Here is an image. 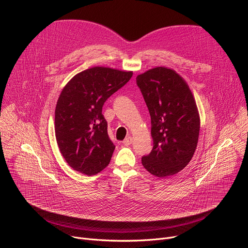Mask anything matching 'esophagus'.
Instances as JSON below:
<instances>
[{"mask_svg": "<svg viewBox=\"0 0 248 248\" xmlns=\"http://www.w3.org/2000/svg\"><path fill=\"white\" fill-rule=\"evenodd\" d=\"M132 141H133V140H132L131 137H127V138H125V139L124 140L123 143H124V145H130V144L132 143Z\"/></svg>", "mask_w": 248, "mask_h": 248, "instance_id": "esophagus-1", "label": "esophagus"}]
</instances>
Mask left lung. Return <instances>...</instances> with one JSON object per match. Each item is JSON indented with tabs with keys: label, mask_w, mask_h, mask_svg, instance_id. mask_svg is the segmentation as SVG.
Listing matches in <instances>:
<instances>
[{
	"label": "left lung",
	"mask_w": 248,
	"mask_h": 248,
	"mask_svg": "<svg viewBox=\"0 0 248 248\" xmlns=\"http://www.w3.org/2000/svg\"><path fill=\"white\" fill-rule=\"evenodd\" d=\"M151 117L153 149L141 159L152 174L165 178L182 170L198 142L200 121L193 95L172 69L155 67L136 78Z\"/></svg>",
	"instance_id": "obj_1"
}]
</instances>
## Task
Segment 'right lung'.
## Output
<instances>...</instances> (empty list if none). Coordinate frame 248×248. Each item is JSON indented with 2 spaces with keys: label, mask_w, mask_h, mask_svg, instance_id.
Masks as SVG:
<instances>
[{
  "label": "right lung",
  "mask_w": 248,
  "mask_h": 248,
  "mask_svg": "<svg viewBox=\"0 0 248 248\" xmlns=\"http://www.w3.org/2000/svg\"><path fill=\"white\" fill-rule=\"evenodd\" d=\"M131 77V72L95 66L78 74L62 89L55 111L56 139L75 170L93 175L109 165L116 146L102 108Z\"/></svg>",
  "instance_id": "add662e5"
}]
</instances>
